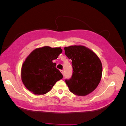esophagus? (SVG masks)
<instances>
[{
	"label": "esophagus",
	"mask_w": 126,
	"mask_h": 126,
	"mask_svg": "<svg viewBox=\"0 0 126 126\" xmlns=\"http://www.w3.org/2000/svg\"><path fill=\"white\" fill-rule=\"evenodd\" d=\"M60 72H62V74L63 75H64V71H63V70H60Z\"/></svg>",
	"instance_id": "34e87169"
}]
</instances>
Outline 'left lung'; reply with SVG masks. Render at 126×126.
I'll use <instances>...</instances> for the list:
<instances>
[{"instance_id": "obj_1", "label": "left lung", "mask_w": 126, "mask_h": 126, "mask_svg": "<svg viewBox=\"0 0 126 126\" xmlns=\"http://www.w3.org/2000/svg\"><path fill=\"white\" fill-rule=\"evenodd\" d=\"M64 54L72 60V77L66 83L72 93L80 96L89 94L96 88L102 76V67L95 53L83 46L64 48Z\"/></svg>"}]
</instances>
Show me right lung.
<instances>
[{
	"label": "right lung",
	"mask_w": 126,
	"mask_h": 126,
	"mask_svg": "<svg viewBox=\"0 0 126 126\" xmlns=\"http://www.w3.org/2000/svg\"><path fill=\"white\" fill-rule=\"evenodd\" d=\"M63 50L60 47L44 46L36 48L27 57L22 65L21 78L26 88L35 94H44L50 91L63 76L52 60Z\"/></svg>",
	"instance_id": "1"
}]
</instances>
